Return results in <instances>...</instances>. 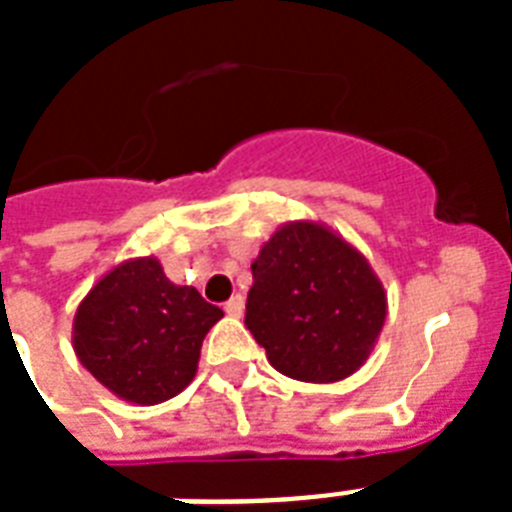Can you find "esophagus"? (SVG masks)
<instances>
[{
  "instance_id": "1",
  "label": "esophagus",
  "mask_w": 512,
  "mask_h": 512,
  "mask_svg": "<svg viewBox=\"0 0 512 512\" xmlns=\"http://www.w3.org/2000/svg\"><path fill=\"white\" fill-rule=\"evenodd\" d=\"M225 313H228V316H233V319H239L241 313H244V297L233 295L231 300L225 303Z\"/></svg>"
}]
</instances>
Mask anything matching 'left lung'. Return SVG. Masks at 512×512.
<instances>
[{
    "label": "left lung",
    "instance_id": "left-lung-1",
    "mask_svg": "<svg viewBox=\"0 0 512 512\" xmlns=\"http://www.w3.org/2000/svg\"><path fill=\"white\" fill-rule=\"evenodd\" d=\"M388 295L372 265L319 220L279 225L252 260L247 329L276 372L340 382L372 356Z\"/></svg>",
    "mask_w": 512,
    "mask_h": 512
}]
</instances>
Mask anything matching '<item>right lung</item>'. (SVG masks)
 Masks as SVG:
<instances>
[{
    "mask_svg": "<svg viewBox=\"0 0 512 512\" xmlns=\"http://www.w3.org/2000/svg\"><path fill=\"white\" fill-rule=\"evenodd\" d=\"M223 319L196 287L172 284L154 255L103 273L74 313L76 358L122 401L175 398L196 377L201 342Z\"/></svg>",
    "mask_w": 512,
    "mask_h": 512,
    "instance_id": "obj_1",
    "label": "right lung"
}]
</instances>
